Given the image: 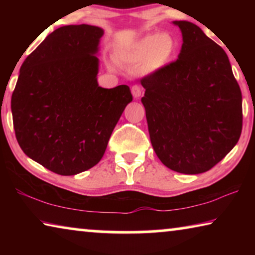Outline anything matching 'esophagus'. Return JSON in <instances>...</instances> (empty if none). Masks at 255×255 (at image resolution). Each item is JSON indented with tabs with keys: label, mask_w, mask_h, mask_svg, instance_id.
<instances>
[{
	"label": "esophagus",
	"mask_w": 255,
	"mask_h": 255,
	"mask_svg": "<svg viewBox=\"0 0 255 255\" xmlns=\"http://www.w3.org/2000/svg\"><path fill=\"white\" fill-rule=\"evenodd\" d=\"M141 92H143V88L140 85L135 84L131 86V93L133 98H139L141 96Z\"/></svg>",
	"instance_id": "34e87169"
}]
</instances>
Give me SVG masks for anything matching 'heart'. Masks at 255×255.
Returning <instances> with one entry per match:
<instances>
[{
    "instance_id": "1",
    "label": "heart",
    "mask_w": 255,
    "mask_h": 255,
    "mask_svg": "<svg viewBox=\"0 0 255 255\" xmlns=\"http://www.w3.org/2000/svg\"><path fill=\"white\" fill-rule=\"evenodd\" d=\"M175 50L176 41L171 33H150L140 38L119 56L127 63H144L145 70L153 72L165 65Z\"/></svg>"
}]
</instances>
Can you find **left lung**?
Returning a JSON list of instances; mask_svg holds the SVG:
<instances>
[{
	"instance_id": "left-lung-1",
	"label": "left lung",
	"mask_w": 255,
	"mask_h": 255,
	"mask_svg": "<svg viewBox=\"0 0 255 255\" xmlns=\"http://www.w3.org/2000/svg\"><path fill=\"white\" fill-rule=\"evenodd\" d=\"M179 58L140 80L150 143L179 173L209 171L231 152L243 125L242 93L221 46L188 21Z\"/></svg>"
}]
</instances>
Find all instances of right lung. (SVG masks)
Masks as SVG:
<instances>
[{"label": "right lung", "instance_id": "obj_1", "mask_svg": "<svg viewBox=\"0 0 255 255\" xmlns=\"http://www.w3.org/2000/svg\"><path fill=\"white\" fill-rule=\"evenodd\" d=\"M101 28L64 25L24 59L12 93L16 140L33 161L60 175L91 169L132 100L128 85H98Z\"/></svg>", "mask_w": 255, "mask_h": 255}]
</instances>
